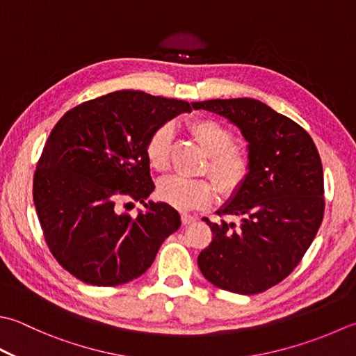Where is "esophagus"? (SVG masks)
<instances>
[{"instance_id": "34e87169", "label": "esophagus", "mask_w": 356, "mask_h": 356, "mask_svg": "<svg viewBox=\"0 0 356 356\" xmlns=\"http://www.w3.org/2000/svg\"><path fill=\"white\" fill-rule=\"evenodd\" d=\"M199 218L197 216H193V214H188V213H184L182 216H180V220H182L184 225H190L193 224V222H196Z\"/></svg>"}]
</instances>
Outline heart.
<instances>
[{"label": "heart", "instance_id": "1", "mask_svg": "<svg viewBox=\"0 0 356 356\" xmlns=\"http://www.w3.org/2000/svg\"><path fill=\"white\" fill-rule=\"evenodd\" d=\"M191 136L207 151L208 172L222 196H233L247 182L253 170L250 151L236 145L234 132L214 118H194L188 123ZM172 127L165 123L149 136L145 146L146 160L152 170L165 171L170 165ZM157 196L177 210H196L207 207L216 196V187L208 179H188L182 176L165 177L157 185Z\"/></svg>", "mask_w": 356, "mask_h": 356}]
</instances>
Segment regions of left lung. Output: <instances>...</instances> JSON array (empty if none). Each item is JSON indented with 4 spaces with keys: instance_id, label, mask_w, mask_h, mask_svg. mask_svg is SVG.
Segmentation results:
<instances>
[{
    "instance_id": "1",
    "label": "left lung",
    "mask_w": 356,
    "mask_h": 356,
    "mask_svg": "<svg viewBox=\"0 0 356 356\" xmlns=\"http://www.w3.org/2000/svg\"><path fill=\"white\" fill-rule=\"evenodd\" d=\"M227 117L248 142L253 170L232 202L218 211L210 245L197 264L216 287L262 293L284 281L307 252L324 216L323 163L309 132L254 99L193 103ZM227 217L239 218L240 224Z\"/></svg>"
}]
</instances>
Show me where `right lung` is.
Returning <instances> with one entry per match:
<instances>
[{"mask_svg": "<svg viewBox=\"0 0 356 356\" xmlns=\"http://www.w3.org/2000/svg\"><path fill=\"white\" fill-rule=\"evenodd\" d=\"M188 102L115 90L63 115L33 172V202L49 250L76 280L114 287L142 276L180 227L168 204H145L136 218L124 202L154 191L145 146Z\"/></svg>", "mask_w": 356, "mask_h": 356, "instance_id": "obj_1", "label": "right lung"}]
</instances>
